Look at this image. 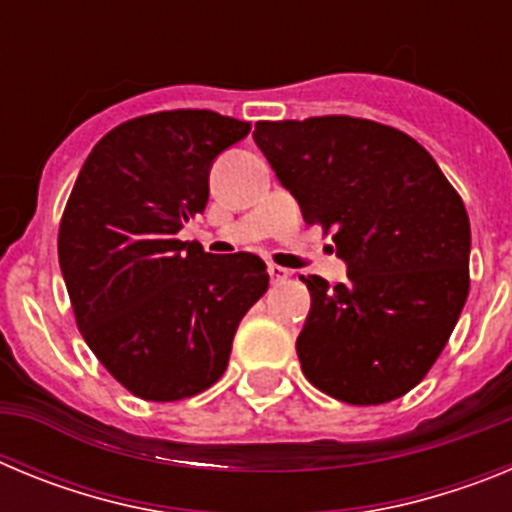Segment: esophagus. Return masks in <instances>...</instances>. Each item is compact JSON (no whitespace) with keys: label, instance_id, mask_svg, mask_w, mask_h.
Masks as SVG:
<instances>
[{"label":"esophagus","instance_id":"esophagus-1","mask_svg":"<svg viewBox=\"0 0 512 512\" xmlns=\"http://www.w3.org/2000/svg\"><path fill=\"white\" fill-rule=\"evenodd\" d=\"M269 277H271V282H284V279L289 277V271L282 269V266H277V264H269Z\"/></svg>","mask_w":512,"mask_h":512}]
</instances>
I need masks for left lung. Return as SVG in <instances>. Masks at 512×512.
Wrapping results in <instances>:
<instances>
[{
  "mask_svg": "<svg viewBox=\"0 0 512 512\" xmlns=\"http://www.w3.org/2000/svg\"><path fill=\"white\" fill-rule=\"evenodd\" d=\"M253 140L305 223L336 230L346 284L300 277L310 312L302 372L351 405L410 392L449 341L469 295L464 202L418 140L359 117L256 122Z\"/></svg>",
  "mask_w": 512,
  "mask_h": 512,
  "instance_id": "left-lung-1",
  "label": "left lung"
}]
</instances>
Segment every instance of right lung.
I'll use <instances>...</instances> for the list:
<instances>
[{
    "mask_svg": "<svg viewBox=\"0 0 512 512\" xmlns=\"http://www.w3.org/2000/svg\"><path fill=\"white\" fill-rule=\"evenodd\" d=\"M248 130L210 110L135 117L76 176L58 230L63 282L84 341L135 397L174 402L212 387L269 287L259 256L176 238L205 212L212 161Z\"/></svg>",
    "mask_w": 512,
    "mask_h": 512,
    "instance_id": "obj_1",
    "label": "right lung"
}]
</instances>
